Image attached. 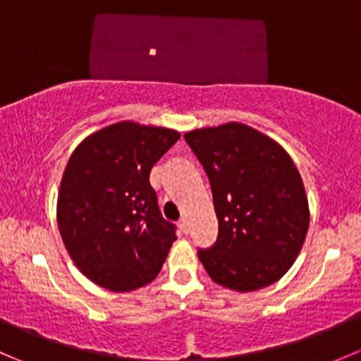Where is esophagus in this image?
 <instances>
[{
  "label": "esophagus",
  "instance_id": "esophagus-1",
  "mask_svg": "<svg viewBox=\"0 0 361 361\" xmlns=\"http://www.w3.org/2000/svg\"><path fill=\"white\" fill-rule=\"evenodd\" d=\"M180 228L183 234H188V231H190V225H188V220L187 218H181L180 220Z\"/></svg>",
  "mask_w": 361,
  "mask_h": 361
}]
</instances>
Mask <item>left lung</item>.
Wrapping results in <instances>:
<instances>
[{
  "instance_id": "8db88e82",
  "label": "left lung",
  "mask_w": 361,
  "mask_h": 361,
  "mask_svg": "<svg viewBox=\"0 0 361 361\" xmlns=\"http://www.w3.org/2000/svg\"><path fill=\"white\" fill-rule=\"evenodd\" d=\"M183 137L206 171L218 218L216 243L197 250L209 278L235 292L276 283L300 253L309 227L307 197L293 160L245 123Z\"/></svg>"
}]
</instances>
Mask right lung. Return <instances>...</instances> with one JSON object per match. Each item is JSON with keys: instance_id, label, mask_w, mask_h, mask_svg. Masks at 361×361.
Listing matches in <instances>:
<instances>
[{"instance_id": "add662e5", "label": "right lung", "mask_w": 361, "mask_h": 361, "mask_svg": "<svg viewBox=\"0 0 361 361\" xmlns=\"http://www.w3.org/2000/svg\"><path fill=\"white\" fill-rule=\"evenodd\" d=\"M180 140L164 127L120 122L76 147L64 169L57 224L76 267L111 292L154 281L176 225L164 220L150 171Z\"/></svg>"}]
</instances>
